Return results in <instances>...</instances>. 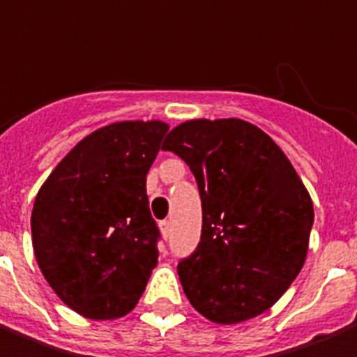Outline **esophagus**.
<instances>
[{
  "instance_id": "34e87169",
  "label": "esophagus",
  "mask_w": 357,
  "mask_h": 357,
  "mask_svg": "<svg viewBox=\"0 0 357 357\" xmlns=\"http://www.w3.org/2000/svg\"><path fill=\"white\" fill-rule=\"evenodd\" d=\"M170 231H172L170 221H160V232H162V236H165V238L170 236Z\"/></svg>"
}]
</instances>
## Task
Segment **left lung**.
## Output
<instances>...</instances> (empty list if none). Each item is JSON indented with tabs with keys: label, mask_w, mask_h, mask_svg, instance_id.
Returning a JSON list of instances; mask_svg holds the SVG:
<instances>
[{
	"label": "left lung",
	"mask_w": 357,
	"mask_h": 357,
	"mask_svg": "<svg viewBox=\"0 0 357 357\" xmlns=\"http://www.w3.org/2000/svg\"><path fill=\"white\" fill-rule=\"evenodd\" d=\"M191 168L202 200L197 250L179 261L187 299L213 324L268 310L305 265L314 206L273 138L242 119H195L162 144Z\"/></svg>",
	"instance_id": "left-lung-1"
}]
</instances>
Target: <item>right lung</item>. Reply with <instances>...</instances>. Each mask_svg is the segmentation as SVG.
<instances>
[{"label": "right lung", "mask_w": 357, "mask_h": 357, "mask_svg": "<svg viewBox=\"0 0 357 357\" xmlns=\"http://www.w3.org/2000/svg\"><path fill=\"white\" fill-rule=\"evenodd\" d=\"M162 121H121L79 142L51 172L31 210V244L49 286L91 319L125 316L157 266L160 232L145 178Z\"/></svg>", "instance_id": "add662e5"}]
</instances>
